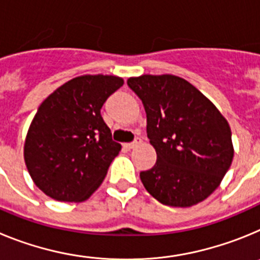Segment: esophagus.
<instances>
[{"instance_id":"esophagus-1","label":"esophagus","mask_w":260,"mask_h":260,"mask_svg":"<svg viewBox=\"0 0 260 260\" xmlns=\"http://www.w3.org/2000/svg\"><path fill=\"white\" fill-rule=\"evenodd\" d=\"M139 144H141V139H139V138H137V139H135L134 142H132V143L123 144V147H125V148H127V150H133V148H135V147L139 146Z\"/></svg>"}]
</instances>
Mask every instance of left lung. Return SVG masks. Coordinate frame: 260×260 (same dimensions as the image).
I'll use <instances>...</instances> for the list:
<instances>
[{
	"mask_svg": "<svg viewBox=\"0 0 260 260\" xmlns=\"http://www.w3.org/2000/svg\"><path fill=\"white\" fill-rule=\"evenodd\" d=\"M147 114L157 160L141 172L144 187L171 207H191L220 185L233 160L228 121L199 89L171 74L128 78Z\"/></svg>",
	"mask_w": 260,
	"mask_h": 260,
	"instance_id": "8db88e82",
	"label": "left lung"
}]
</instances>
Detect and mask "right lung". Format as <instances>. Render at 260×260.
<instances>
[{"label": "right lung", "mask_w": 260, "mask_h": 260, "mask_svg": "<svg viewBox=\"0 0 260 260\" xmlns=\"http://www.w3.org/2000/svg\"><path fill=\"white\" fill-rule=\"evenodd\" d=\"M123 79L82 75L41 103L24 142V161L35 185L59 202H83L107 176L121 151L103 119L102 107Z\"/></svg>", "instance_id": "obj_1"}]
</instances>
